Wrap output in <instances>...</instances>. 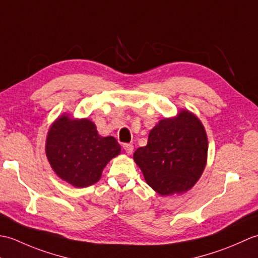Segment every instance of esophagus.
<instances>
[{"label": "esophagus", "instance_id": "1", "mask_svg": "<svg viewBox=\"0 0 258 258\" xmlns=\"http://www.w3.org/2000/svg\"><path fill=\"white\" fill-rule=\"evenodd\" d=\"M123 149L124 151L127 153L128 155H131L133 153V150H134V146L132 144H123Z\"/></svg>", "mask_w": 258, "mask_h": 258}]
</instances>
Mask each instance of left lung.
I'll return each instance as SVG.
<instances>
[{
  "label": "left lung",
  "instance_id": "obj_1",
  "mask_svg": "<svg viewBox=\"0 0 258 258\" xmlns=\"http://www.w3.org/2000/svg\"><path fill=\"white\" fill-rule=\"evenodd\" d=\"M208 142L204 126L187 109L161 119L151 130L147 145L134 161L146 183L162 196L182 194L200 179L206 166Z\"/></svg>",
  "mask_w": 258,
  "mask_h": 258
}]
</instances>
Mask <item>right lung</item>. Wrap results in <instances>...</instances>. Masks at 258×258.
<instances>
[{
    "label": "right lung",
    "mask_w": 258,
    "mask_h": 258,
    "mask_svg": "<svg viewBox=\"0 0 258 258\" xmlns=\"http://www.w3.org/2000/svg\"><path fill=\"white\" fill-rule=\"evenodd\" d=\"M45 153L57 176L74 187L98 182L103 168L120 153L113 136L103 138L89 118L57 117L48 130Z\"/></svg>",
    "instance_id": "add662e5"
}]
</instances>
